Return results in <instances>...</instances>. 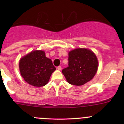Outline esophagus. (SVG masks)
<instances>
[{
	"label": "esophagus",
	"instance_id": "34e87169",
	"mask_svg": "<svg viewBox=\"0 0 124 124\" xmlns=\"http://www.w3.org/2000/svg\"><path fill=\"white\" fill-rule=\"evenodd\" d=\"M57 69L58 70H59V71H61V70H62V67H61V66H59V67H57Z\"/></svg>",
	"mask_w": 124,
	"mask_h": 124
}]
</instances>
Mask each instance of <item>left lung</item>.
Here are the masks:
<instances>
[{"instance_id":"1","label":"left lung","mask_w":124,"mask_h":124,"mask_svg":"<svg viewBox=\"0 0 124 124\" xmlns=\"http://www.w3.org/2000/svg\"><path fill=\"white\" fill-rule=\"evenodd\" d=\"M68 67L62 70L67 82L79 86L91 81L96 74L98 61L91 50L78 48L68 53Z\"/></svg>"}]
</instances>
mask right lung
<instances>
[{"label": "right lung", "mask_w": 124, "mask_h": 124, "mask_svg": "<svg viewBox=\"0 0 124 124\" xmlns=\"http://www.w3.org/2000/svg\"><path fill=\"white\" fill-rule=\"evenodd\" d=\"M21 76L28 84L41 87L48 83L56 70L50 59L43 50H34L23 56L19 61Z\"/></svg>", "instance_id": "1"}]
</instances>
